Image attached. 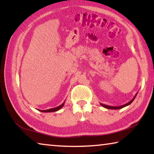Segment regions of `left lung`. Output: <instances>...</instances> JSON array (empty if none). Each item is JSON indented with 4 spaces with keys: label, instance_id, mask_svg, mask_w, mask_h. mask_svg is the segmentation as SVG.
Listing matches in <instances>:
<instances>
[{
    "label": "left lung",
    "instance_id": "obj_1",
    "mask_svg": "<svg viewBox=\"0 0 154 154\" xmlns=\"http://www.w3.org/2000/svg\"><path fill=\"white\" fill-rule=\"evenodd\" d=\"M137 94H138V93H137L136 94H135V96H134V98H132L131 100L129 101L128 103H126V104H124V105H121V106H109V105H104V104H102V103H100V105H101V106H103V107L106 108V109H119L124 108V107H125V106H128V105H130V104H131L132 102H133V100H134V98H136V96H137Z\"/></svg>",
    "mask_w": 154,
    "mask_h": 154
}]
</instances>
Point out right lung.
Segmentation results:
<instances>
[{"instance_id": "obj_1", "label": "right lung", "mask_w": 154, "mask_h": 154, "mask_svg": "<svg viewBox=\"0 0 154 154\" xmlns=\"http://www.w3.org/2000/svg\"><path fill=\"white\" fill-rule=\"evenodd\" d=\"M64 103L65 102H64L62 104V105H59L58 106H56V107H55V108H51V109H47V110H38V111H41V112H45V113H48V112H55V111L60 110V109L61 108L63 107V106L64 105Z\"/></svg>"}]
</instances>
